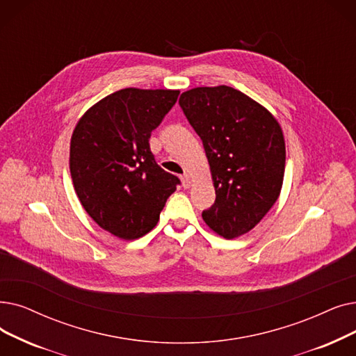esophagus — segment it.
Instances as JSON below:
<instances>
[{"label": "esophagus", "mask_w": 356, "mask_h": 356, "mask_svg": "<svg viewBox=\"0 0 356 356\" xmlns=\"http://www.w3.org/2000/svg\"><path fill=\"white\" fill-rule=\"evenodd\" d=\"M181 184H183V188H184V189L191 188L192 180H191V176H189V175H183V176H181Z\"/></svg>", "instance_id": "esophagus-1"}]
</instances>
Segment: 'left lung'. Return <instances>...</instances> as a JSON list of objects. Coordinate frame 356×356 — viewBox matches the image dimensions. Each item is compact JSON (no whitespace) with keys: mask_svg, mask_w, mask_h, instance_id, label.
I'll return each instance as SVG.
<instances>
[{"mask_svg":"<svg viewBox=\"0 0 356 356\" xmlns=\"http://www.w3.org/2000/svg\"><path fill=\"white\" fill-rule=\"evenodd\" d=\"M179 104L202 140L212 173L216 197L202 212L204 221L228 240L249 233L281 193L285 141L280 123L228 86L184 91Z\"/></svg>","mask_w":356,"mask_h":356,"instance_id":"left-lung-1","label":"left lung"}]
</instances>
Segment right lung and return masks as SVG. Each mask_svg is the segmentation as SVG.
Here are the masks:
<instances>
[{
  "mask_svg": "<svg viewBox=\"0 0 356 356\" xmlns=\"http://www.w3.org/2000/svg\"><path fill=\"white\" fill-rule=\"evenodd\" d=\"M179 92L119 90L90 107L74 129L70 170L76 196L91 218L119 238L149 233L180 184L156 163L149 148L151 132Z\"/></svg>",
  "mask_w": 356,
  "mask_h": 356,
  "instance_id": "1",
  "label": "right lung"
}]
</instances>
